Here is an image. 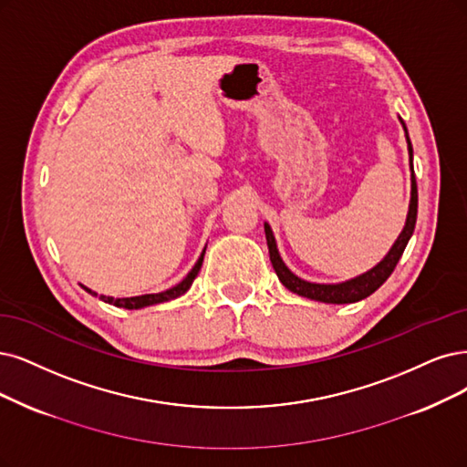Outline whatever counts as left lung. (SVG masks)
<instances>
[{
  "instance_id": "obj_1",
  "label": "left lung",
  "mask_w": 467,
  "mask_h": 467,
  "mask_svg": "<svg viewBox=\"0 0 467 467\" xmlns=\"http://www.w3.org/2000/svg\"><path fill=\"white\" fill-rule=\"evenodd\" d=\"M402 120V119H400ZM402 127L406 130V142H408V151H410V165H411V142L408 136V129L402 120ZM416 219H418V184H416V175H413V167H411V198H410V210H408V217H406V224L400 233V236L396 238V243L392 244V248L389 250V254L383 257V262H379L373 269H369L368 273L359 275V277H354L350 281L344 283H337V285H319V283H309L304 281L300 277H296L292 273L285 262L281 260L279 250H277V243H275V236L269 224L265 223V238H267V248H269V257L275 273H277L279 281L290 290L295 292L298 296L309 298V300H317V302H325V304H352V302H359L368 298L369 295L381 286L389 277L390 273L394 271L396 264L402 257L406 244L410 236L413 234V229H416Z\"/></svg>"
}]
</instances>
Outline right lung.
Returning <instances> with one entry per match:
<instances>
[{
	"label": "right lung",
	"mask_w": 467,
	"mask_h": 467,
	"mask_svg": "<svg viewBox=\"0 0 467 467\" xmlns=\"http://www.w3.org/2000/svg\"><path fill=\"white\" fill-rule=\"evenodd\" d=\"M203 254H205V248H203L202 255L198 257V262H196V265L192 267V271H190L179 285H175V286L169 288V290L158 292V295H142V296H132V298H111V296H103V295H101L99 300L108 302V304H113V306H117V307H127V309H140V307H146V306H153V304H161V302L175 300V298L182 296L184 292L190 288V285H192L194 279L198 277V271H200L202 262H203ZM80 286H82L86 292H88V295L98 296L94 290L86 288L84 285H80Z\"/></svg>",
	"instance_id": "right-lung-1"
}]
</instances>
